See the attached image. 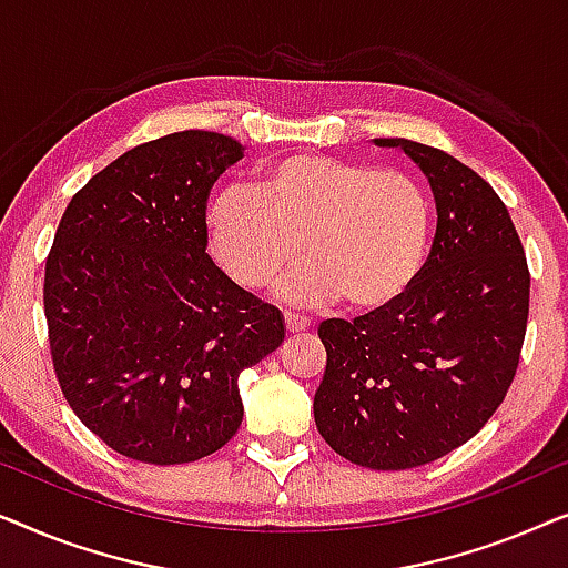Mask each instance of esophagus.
Returning a JSON list of instances; mask_svg holds the SVG:
<instances>
[{"mask_svg": "<svg viewBox=\"0 0 568 568\" xmlns=\"http://www.w3.org/2000/svg\"><path fill=\"white\" fill-rule=\"evenodd\" d=\"M284 323H286V331H290V333H305V331L310 328V321H307V317H302V315H292V313H286V315H284Z\"/></svg>", "mask_w": 568, "mask_h": 568, "instance_id": "34e87169", "label": "esophagus"}]
</instances>
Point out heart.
I'll use <instances>...</instances> for the list:
<instances>
[{
    "instance_id": "heart-1",
    "label": "heart",
    "mask_w": 568,
    "mask_h": 568,
    "mask_svg": "<svg viewBox=\"0 0 568 568\" xmlns=\"http://www.w3.org/2000/svg\"><path fill=\"white\" fill-rule=\"evenodd\" d=\"M432 199L398 170L331 154H292L261 170L255 189L227 185L206 206L216 263L245 290L278 284L290 305L344 294L354 310L393 305L422 274L432 240Z\"/></svg>"
}]
</instances>
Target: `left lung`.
<instances>
[{"label":"left lung","instance_id":"8db88e82","mask_svg":"<svg viewBox=\"0 0 568 568\" xmlns=\"http://www.w3.org/2000/svg\"><path fill=\"white\" fill-rule=\"evenodd\" d=\"M429 181L437 232L429 261L393 305L317 328L328 362L313 410L321 437L372 470L434 463L476 437L515 379L530 274L511 216L478 173L410 139Z\"/></svg>","mask_w":568,"mask_h":568}]
</instances>
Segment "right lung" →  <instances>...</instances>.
I'll return each mask as SVG.
<instances>
[{
  "instance_id": "obj_1",
  "label": "right lung",
  "mask_w": 568,
  "mask_h": 568,
  "mask_svg": "<svg viewBox=\"0 0 568 568\" xmlns=\"http://www.w3.org/2000/svg\"><path fill=\"white\" fill-rule=\"evenodd\" d=\"M237 139L178 131L139 144L69 201L43 305L61 393L139 463H193L243 422L240 372L276 352L284 317L206 255V199Z\"/></svg>"
}]
</instances>
